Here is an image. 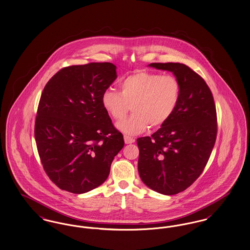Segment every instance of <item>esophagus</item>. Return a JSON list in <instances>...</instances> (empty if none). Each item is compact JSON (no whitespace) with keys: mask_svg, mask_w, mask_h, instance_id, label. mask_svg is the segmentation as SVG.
Wrapping results in <instances>:
<instances>
[{"mask_svg":"<svg viewBox=\"0 0 250 250\" xmlns=\"http://www.w3.org/2000/svg\"><path fill=\"white\" fill-rule=\"evenodd\" d=\"M124 140H125V144H131V143H135V139L131 138L129 136H125Z\"/></svg>","mask_w":250,"mask_h":250,"instance_id":"34e87169","label":"esophagus"}]
</instances>
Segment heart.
<instances>
[{
  "instance_id": "b5f03b06",
  "label": "heart",
  "mask_w": 250,
  "mask_h": 250,
  "mask_svg": "<svg viewBox=\"0 0 250 250\" xmlns=\"http://www.w3.org/2000/svg\"><path fill=\"white\" fill-rule=\"evenodd\" d=\"M120 93L107 89L101 104L115 121L124 119L129 109L133 113L117 125L126 135L143 133L149 125L160 127L171 118L178 107L181 84L171 75L138 71L121 81Z\"/></svg>"
}]
</instances>
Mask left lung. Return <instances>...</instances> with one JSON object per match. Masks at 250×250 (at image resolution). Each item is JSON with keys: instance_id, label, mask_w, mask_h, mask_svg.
Here are the masks:
<instances>
[{"instance_id": "left-lung-1", "label": "left lung", "mask_w": 250, "mask_h": 250, "mask_svg": "<svg viewBox=\"0 0 250 250\" xmlns=\"http://www.w3.org/2000/svg\"><path fill=\"white\" fill-rule=\"evenodd\" d=\"M148 66L171 72L181 84L179 105L171 118L151 137L137 140L140 177L151 189L174 195L202 174L216 138L214 97L201 76L180 62Z\"/></svg>"}]
</instances>
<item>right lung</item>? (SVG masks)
I'll return each instance as SVG.
<instances>
[{
  "label": "right lung",
  "instance_id": "right-lung-1",
  "mask_svg": "<svg viewBox=\"0 0 250 250\" xmlns=\"http://www.w3.org/2000/svg\"><path fill=\"white\" fill-rule=\"evenodd\" d=\"M110 62L67 66L46 84L36 125L37 151L49 179L62 190L83 194L101 186L124 147L101 104L116 80Z\"/></svg>",
  "mask_w": 250,
  "mask_h": 250
}]
</instances>
